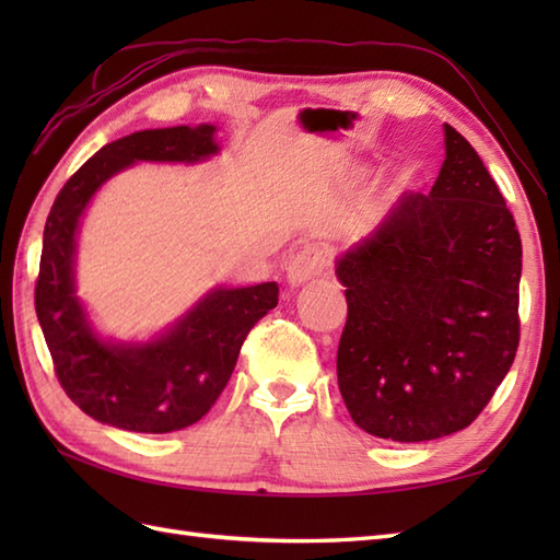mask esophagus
Segmentation results:
<instances>
[{
	"mask_svg": "<svg viewBox=\"0 0 560 560\" xmlns=\"http://www.w3.org/2000/svg\"><path fill=\"white\" fill-rule=\"evenodd\" d=\"M329 265L327 255L323 253V249L317 247H305L301 249L299 255H295L289 267H287V281L291 289H301L303 283H307L311 279L319 277V273L325 271V267Z\"/></svg>",
	"mask_w": 560,
	"mask_h": 560,
	"instance_id": "obj_1",
	"label": "esophagus"
}]
</instances>
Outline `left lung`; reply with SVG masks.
Segmentation results:
<instances>
[{"label": "left lung", "instance_id": "left-lung-1", "mask_svg": "<svg viewBox=\"0 0 560 560\" xmlns=\"http://www.w3.org/2000/svg\"><path fill=\"white\" fill-rule=\"evenodd\" d=\"M428 195L404 192L337 257L349 317L337 353L355 425L395 443L467 428L515 361L522 241L474 147L445 125Z\"/></svg>", "mask_w": 560, "mask_h": 560}]
</instances>
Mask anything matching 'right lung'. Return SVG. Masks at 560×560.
I'll return each mask as SVG.
<instances>
[{"label": "right lung", "instance_id": "add662e5", "mask_svg": "<svg viewBox=\"0 0 560 560\" xmlns=\"http://www.w3.org/2000/svg\"><path fill=\"white\" fill-rule=\"evenodd\" d=\"M221 151L217 127L144 129L105 144L59 189L43 233L35 313L67 397L91 419L135 433L197 423L223 387L247 331L279 303L277 281L209 293L149 341L101 337L77 295V235L93 195L139 161L199 163Z\"/></svg>", "mask_w": 560, "mask_h": 560}]
</instances>
